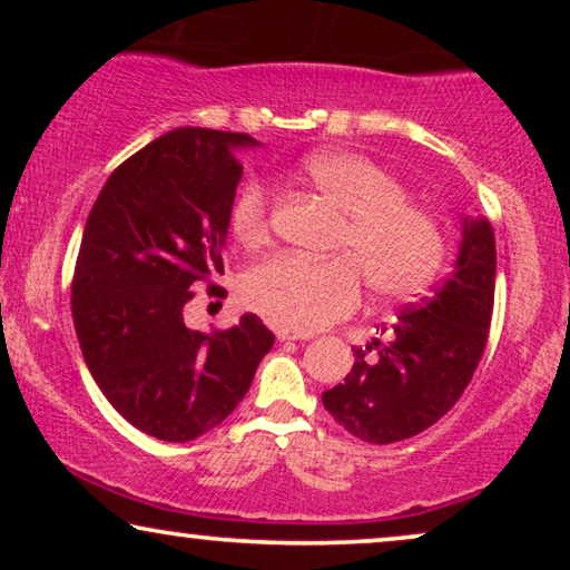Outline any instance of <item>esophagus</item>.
<instances>
[{"label": "esophagus", "instance_id": "34e87169", "mask_svg": "<svg viewBox=\"0 0 570 570\" xmlns=\"http://www.w3.org/2000/svg\"><path fill=\"white\" fill-rule=\"evenodd\" d=\"M275 337L279 342H291V340H311V334L291 330V326H283V324H275Z\"/></svg>", "mask_w": 570, "mask_h": 570}]
</instances>
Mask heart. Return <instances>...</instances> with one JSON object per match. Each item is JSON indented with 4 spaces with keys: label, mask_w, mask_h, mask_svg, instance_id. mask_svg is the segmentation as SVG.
Returning <instances> with one entry per match:
<instances>
[{
    "label": "heart",
    "mask_w": 570,
    "mask_h": 570,
    "mask_svg": "<svg viewBox=\"0 0 570 570\" xmlns=\"http://www.w3.org/2000/svg\"><path fill=\"white\" fill-rule=\"evenodd\" d=\"M301 176L342 215L340 256L306 259L279 254L248 269L244 298L272 322L314 332L353 314L363 277L381 298H410L439 272L443 230L431 209L404 197V186L379 163L357 153H316L303 160ZM230 228L254 248L269 238L272 194L248 181L230 205Z\"/></svg>",
    "instance_id": "b5f03b06"
}]
</instances>
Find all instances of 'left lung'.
<instances>
[{
	"label": "left lung",
	"mask_w": 570,
	"mask_h": 570,
	"mask_svg": "<svg viewBox=\"0 0 570 570\" xmlns=\"http://www.w3.org/2000/svg\"><path fill=\"white\" fill-rule=\"evenodd\" d=\"M495 301V236L488 220L462 228L451 275L410 303L389 326L392 340L355 347V363L322 394L330 415L365 443L423 433L459 402L485 353Z\"/></svg>",
	"instance_id": "1"
}]
</instances>
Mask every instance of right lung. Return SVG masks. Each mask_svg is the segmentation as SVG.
Segmentation results:
<instances>
[{
    "instance_id": "obj_1",
    "label": "right lung",
    "mask_w": 570,
    "mask_h": 570,
    "mask_svg": "<svg viewBox=\"0 0 570 570\" xmlns=\"http://www.w3.org/2000/svg\"><path fill=\"white\" fill-rule=\"evenodd\" d=\"M248 135L184 127L153 139L108 176L85 223L72 318L88 368L124 420L186 443L213 431L252 386L275 334L256 314L213 334L184 306L223 275L230 205Z\"/></svg>"
}]
</instances>
